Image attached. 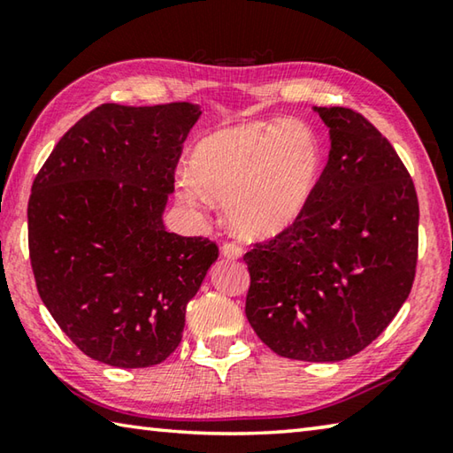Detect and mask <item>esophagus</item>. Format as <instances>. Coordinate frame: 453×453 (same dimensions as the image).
Listing matches in <instances>:
<instances>
[{
	"instance_id": "esophagus-1",
	"label": "esophagus",
	"mask_w": 453,
	"mask_h": 453,
	"mask_svg": "<svg viewBox=\"0 0 453 453\" xmlns=\"http://www.w3.org/2000/svg\"><path fill=\"white\" fill-rule=\"evenodd\" d=\"M221 254H224V257H227V259H237L243 256V250H242V245H237L234 242H226L224 245H221Z\"/></svg>"
}]
</instances>
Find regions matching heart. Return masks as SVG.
<instances>
[{
    "label": "heart",
    "instance_id": "b5f03b06",
    "mask_svg": "<svg viewBox=\"0 0 453 453\" xmlns=\"http://www.w3.org/2000/svg\"><path fill=\"white\" fill-rule=\"evenodd\" d=\"M319 167V140L308 124L250 121L199 140L191 156L195 173L181 172L175 189L191 208H203L208 196L221 199L237 234L265 240L302 216Z\"/></svg>",
    "mask_w": 453,
    "mask_h": 453
}]
</instances>
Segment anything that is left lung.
<instances>
[{
	"label": "left lung",
	"instance_id": "left-lung-1",
	"mask_svg": "<svg viewBox=\"0 0 453 453\" xmlns=\"http://www.w3.org/2000/svg\"><path fill=\"white\" fill-rule=\"evenodd\" d=\"M329 157L302 216L243 256L245 316L275 354L342 362L370 346L408 300L419 205L400 156L362 113L313 107Z\"/></svg>",
	"mask_w": 453,
	"mask_h": 453
}]
</instances>
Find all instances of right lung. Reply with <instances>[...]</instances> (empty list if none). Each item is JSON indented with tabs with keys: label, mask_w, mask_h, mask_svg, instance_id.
Returning <instances> with one entry per match:
<instances>
[{
	"label": "right lung",
	"mask_w": 453,
	"mask_h": 453,
	"mask_svg": "<svg viewBox=\"0 0 453 453\" xmlns=\"http://www.w3.org/2000/svg\"><path fill=\"white\" fill-rule=\"evenodd\" d=\"M199 105L104 104L58 142L27 203L42 302L83 354L113 367L162 364L218 245L164 226Z\"/></svg>",
	"instance_id": "obj_1"
}]
</instances>
